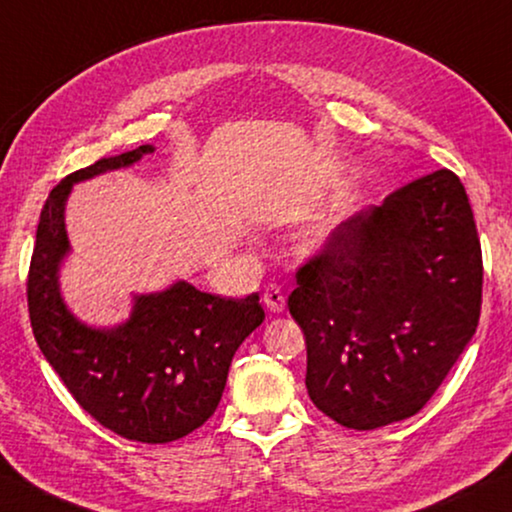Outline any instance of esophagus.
Returning <instances> with one entry per match:
<instances>
[{"mask_svg": "<svg viewBox=\"0 0 512 512\" xmlns=\"http://www.w3.org/2000/svg\"><path fill=\"white\" fill-rule=\"evenodd\" d=\"M263 302L272 313H281L286 309V295L281 293L279 286H267L263 293Z\"/></svg>", "mask_w": 512, "mask_h": 512, "instance_id": "1", "label": "esophagus"}]
</instances>
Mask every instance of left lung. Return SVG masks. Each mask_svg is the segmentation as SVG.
I'll return each instance as SVG.
<instances>
[{
    "instance_id": "obj_1",
    "label": "left lung",
    "mask_w": 512,
    "mask_h": 512,
    "mask_svg": "<svg viewBox=\"0 0 512 512\" xmlns=\"http://www.w3.org/2000/svg\"><path fill=\"white\" fill-rule=\"evenodd\" d=\"M313 405L352 430L410 419L474 336L483 256L460 178L439 169L345 219L297 270Z\"/></svg>"
}]
</instances>
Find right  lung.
Returning <instances> with one entry per match:
<instances>
[{
  "mask_svg": "<svg viewBox=\"0 0 512 512\" xmlns=\"http://www.w3.org/2000/svg\"><path fill=\"white\" fill-rule=\"evenodd\" d=\"M151 144L102 157L54 187L41 210L27 302L36 343L100 426L132 442L167 444L215 414L235 350L265 320L258 293L242 300L203 293L187 281L132 297L130 318L91 327L61 297L59 270L70 254L66 201L75 183L123 169Z\"/></svg>",
  "mask_w": 512,
  "mask_h": 512,
  "instance_id": "right-lung-1",
  "label": "right lung"
}]
</instances>
